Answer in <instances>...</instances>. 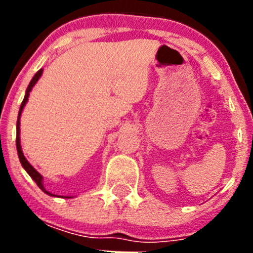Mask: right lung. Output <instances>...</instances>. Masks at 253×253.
Listing matches in <instances>:
<instances>
[{"label": "right lung", "instance_id": "1", "mask_svg": "<svg viewBox=\"0 0 253 253\" xmlns=\"http://www.w3.org/2000/svg\"><path fill=\"white\" fill-rule=\"evenodd\" d=\"M42 73H43V69H40V71H38V72L35 73V76H34V77H33V80H31V81H30V84H29L28 88H26L25 97H24V100H22L21 106H20L19 118H17V124H16V148H17V154H19L20 162H21L22 167L25 169V171L28 172L29 175H30V177L33 178V180H34L35 182H37L38 186H39L40 189L43 190L44 193L48 194V195L55 196V195H53V194L49 193V191H46L45 187L43 186V176L40 175L39 172H38L37 169H35L34 167L31 166L30 163L28 162V160H26L25 156H24V153H22V151H21V144H20V115H21V111H22V109H24V106H25V104H26V102H28V99H29V95H30L31 88H33V87H34V84H37L38 80H39L40 76H42Z\"/></svg>", "mask_w": 253, "mask_h": 253}]
</instances>
